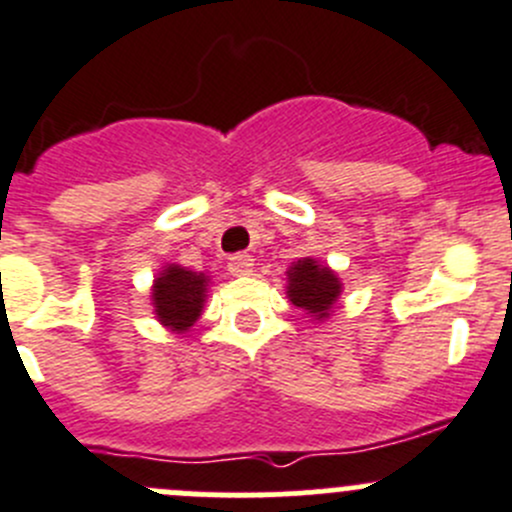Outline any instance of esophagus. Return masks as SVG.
<instances>
[{"label": "esophagus", "mask_w": 512, "mask_h": 512, "mask_svg": "<svg viewBox=\"0 0 512 512\" xmlns=\"http://www.w3.org/2000/svg\"><path fill=\"white\" fill-rule=\"evenodd\" d=\"M252 265H255V262H252V255H247V252H237V255H232L230 262H227L232 275H250Z\"/></svg>", "instance_id": "obj_1"}]
</instances>
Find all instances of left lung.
Listing matches in <instances>:
<instances>
[{
	"instance_id": "obj_1",
	"label": "left lung",
	"mask_w": 512,
	"mask_h": 512,
	"mask_svg": "<svg viewBox=\"0 0 512 512\" xmlns=\"http://www.w3.org/2000/svg\"><path fill=\"white\" fill-rule=\"evenodd\" d=\"M287 280H290L287 295L297 307L317 317L330 315L332 302L340 295V280L327 267L317 265L315 260H300L290 267Z\"/></svg>"
}]
</instances>
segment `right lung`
<instances>
[{
  "label": "right lung",
  "instance_id": "add662e5",
  "mask_svg": "<svg viewBox=\"0 0 512 512\" xmlns=\"http://www.w3.org/2000/svg\"><path fill=\"white\" fill-rule=\"evenodd\" d=\"M207 277L185 267H167L162 277L155 280V312L167 327L177 332H185L195 325L205 302Z\"/></svg>",
  "mask_w": 512,
  "mask_h": 512
}]
</instances>
